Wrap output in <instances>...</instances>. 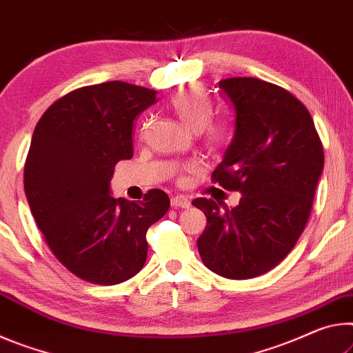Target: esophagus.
<instances>
[{
    "instance_id": "esophagus-1",
    "label": "esophagus",
    "mask_w": 353,
    "mask_h": 353,
    "mask_svg": "<svg viewBox=\"0 0 353 353\" xmlns=\"http://www.w3.org/2000/svg\"><path fill=\"white\" fill-rule=\"evenodd\" d=\"M172 205L175 208H189L190 200L184 195H175V197H172Z\"/></svg>"
}]
</instances>
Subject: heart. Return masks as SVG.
I'll return each mask as SVG.
<instances>
[{
  "label": "heart",
  "instance_id": "1",
  "mask_svg": "<svg viewBox=\"0 0 353 353\" xmlns=\"http://www.w3.org/2000/svg\"><path fill=\"white\" fill-rule=\"evenodd\" d=\"M170 108L181 122L192 131H203L205 141L211 148H223L233 137V122L228 117L211 119L212 105L199 88H184L173 94ZM194 172V167H188Z\"/></svg>",
  "mask_w": 353,
  "mask_h": 353
}]
</instances>
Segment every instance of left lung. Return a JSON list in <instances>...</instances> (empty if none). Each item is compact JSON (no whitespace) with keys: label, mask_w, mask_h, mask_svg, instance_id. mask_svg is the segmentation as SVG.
<instances>
[{"label":"left lung","mask_w":353,"mask_h":353,"mask_svg":"<svg viewBox=\"0 0 353 353\" xmlns=\"http://www.w3.org/2000/svg\"><path fill=\"white\" fill-rule=\"evenodd\" d=\"M219 89L234 108V136L212 181L239 190V205L195 199L206 227L201 261L217 275L247 280L286 258L308 222L323 148L308 109L291 92L256 78H227Z\"/></svg>","instance_id":"left-lung-1"}]
</instances>
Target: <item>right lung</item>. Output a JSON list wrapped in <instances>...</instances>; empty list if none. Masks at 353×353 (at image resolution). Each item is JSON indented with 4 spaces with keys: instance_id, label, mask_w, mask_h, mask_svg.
Wrapping results in <instances>:
<instances>
[{
    "instance_id": "add662e5",
    "label": "right lung",
    "mask_w": 353,
    "mask_h": 353,
    "mask_svg": "<svg viewBox=\"0 0 353 353\" xmlns=\"http://www.w3.org/2000/svg\"><path fill=\"white\" fill-rule=\"evenodd\" d=\"M156 90L109 81L54 101L36 125L25 164V192L53 255L95 285H119L147 259V230L170 206L152 189L143 201L114 199L119 161L132 158V123Z\"/></svg>"
}]
</instances>
